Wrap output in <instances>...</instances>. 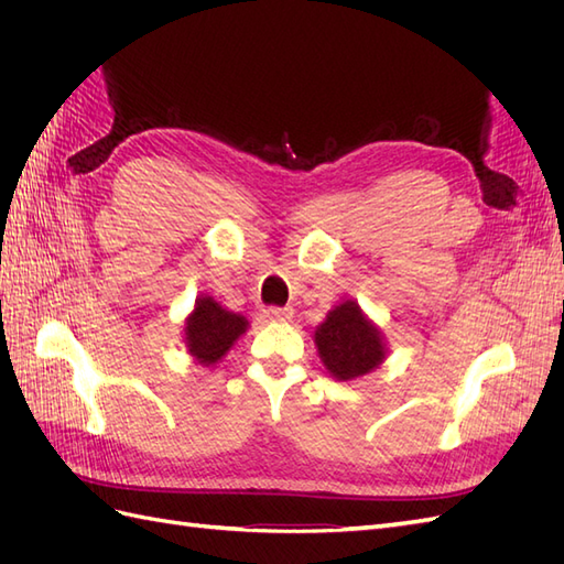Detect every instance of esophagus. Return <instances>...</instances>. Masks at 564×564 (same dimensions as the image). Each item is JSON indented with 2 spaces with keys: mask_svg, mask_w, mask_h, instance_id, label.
Instances as JSON below:
<instances>
[{
  "mask_svg": "<svg viewBox=\"0 0 564 564\" xmlns=\"http://www.w3.org/2000/svg\"><path fill=\"white\" fill-rule=\"evenodd\" d=\"M263 315L272 322H289L294 317V311L292 308H275V305H270V308L263 311Z\"/></svg>",
  "mask_w": 564,
  "mask_h": 564,
  "instance_id": "esophagus-1",
  "label": "esophagus"
}]
</instances>
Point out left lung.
<instances>
[{
	"label": "left lung",
	"mask_w": 564,
	"mask_h": 564,
	"mask_svg": "<svg viewBox=\"0 0 564 564\" xmlns=\"http://www.w3.org/2000/svg\"><path fill=\"white\" fill-rule=\"evenodd\" d=\"M315 346L324 367L338 381L360 379L386 360L381 332L355 301L338 303L315 329Z\"/></svg>",
	"instance_id": "obj_1"
}]
</instances>
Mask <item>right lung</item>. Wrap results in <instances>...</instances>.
Segmentation results:
<instances>
[{
    "mask_svg": "<svg viewBox=\"0 0 564 564\" xmlns=\"http://www.w3.org/2000/svg\"><path fill=\"white\" fill-rule=\"evenodd\" d=\"M249 327L245 315L226 311L212 296H199L185 317V346L204 367L216 365Z\"/></svg>",
    "mask_w": 564,
    "mask_h": 564,
    "instance_id": "obj_1",
    "label": "right lung"
}]
</instances>
